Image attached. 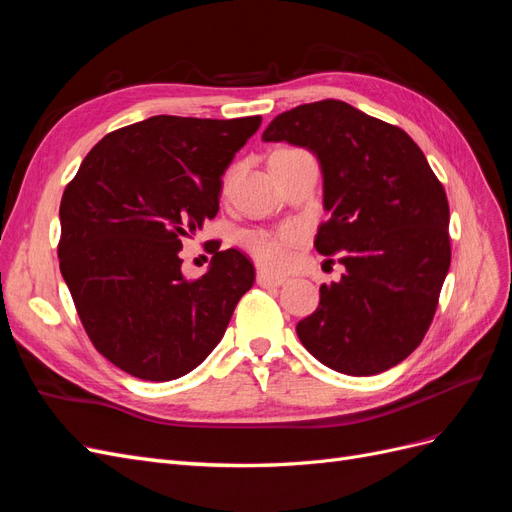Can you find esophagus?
<instances>
[{
	"label": "esophagus",
	"instance_id": "1",
	"mask_svg": "<svg viewBox=\"0 0 512 512\" xmlns=\"http://www.w3.org/2000/svg\"><path fill=\"white\" fill-rule=\"evenodd\" d=\"M256 282H258V286H262V288H273V286H282L286 280L282 275H273V273H269V271H265V269H260L258 273H256Z\"/></svg>",
	"mask_w": 512,
	"mask_h": 512
}]
</instances>
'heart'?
Returning <instances> with one entry per match:
<instances>
[{
  "label": "heart",
  "instance_id": "obj_1",
  "mask_svg": "<svg viewBox=\"0 0 512 512\" xmlns=\"http://www.w3.org/2000/svg\"><path fill=\"white\" fill-rule=\"evenodd\" d=\"M297 241V232L294 230H280V232H250L245 237L247 250L252 256L269 269H282L288 262V245Z\"/></svg>",
  "mask_w": 512,
  "mask_h": 512
}]
</instances>
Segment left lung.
<instances>
[{
	"label": "left lung",
	"mask_w": 512,
	"mask_h": 512,
	"mask_svg": "<svg viewBox=\"0 0 512 512\" xmlns=\"http://www.w3.org/2000/svg\"><path fill=\"white\" fill-rule=\"evenodd\" d=\"M265 143L312 151L322 205L316 250L342 254V280L297 324L307 352L339 374L374 376L423 342L451 267L448 200L423 151L397 126L342 100L277 115Z\"/></svg>",
	"instance_id": "1"
}]
</instances>
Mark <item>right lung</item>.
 Masks as SVG:
<instances>
[{
	"label": "right lung",
	"mask_w": 512,
	"mask_h": 512,
	"mask_svg": "<svg viewBox=\"0 0 512 512\" xmlns=\"http://www.w3.org/2000/svg\"><path fill=\"white\" fill-rule=\"evenodd\" d=\"M260 117L156 115L106 134L61 196L59 269L96 350L126 374L168 382L220 344L254 284L239 250L185 280L179 252L220 209L222 175Z\"/></svg>",
	"instance_id": "add662e5"
}]
</instances>
